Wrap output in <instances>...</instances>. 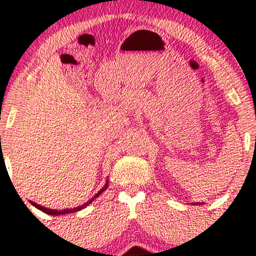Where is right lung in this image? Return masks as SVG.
Here are the masks:
<instances>
[{
	"label": "right lung",
	"instance_id": "obj_1",
	"mask_svg": "<svg viewBox=\"0 0 256 256\" xmlns=\"http://www.w3.org/2000/svg\"><path fill=\"white\" fill-rule=\"evenodd\" d=\"M107 186H108V180H107V183H106V185L104 188H102L101 190H100V192L96 194L95 196H94L92 198L91 200H89V201L86 202V204H84L83 206H79V207H76V208H71V210H49V208H44L43 206H40V204H34V202H32V204L34 206V207L36 208H38V210H42V212H44V213H46V214H50V216H60V214H68V213H74V212H78V210H83V208H85L86 207L88 204H90L91 202L94 201V200H95L96 198H98V196L100 195V194H102V192H104L106 189H107Z\"/></svg>",
	"mask_w": 256,
	"mask_h": 256
}]
</instances>
